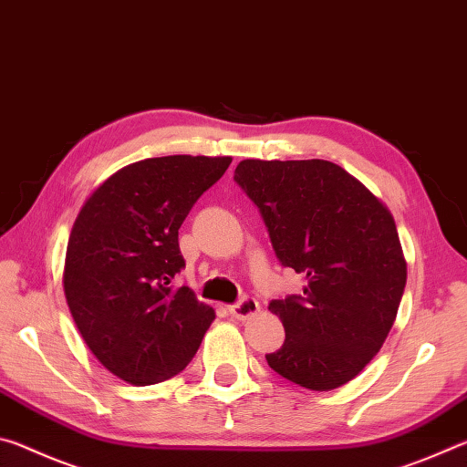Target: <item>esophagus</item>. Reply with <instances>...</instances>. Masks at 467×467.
<instances>
[{
  "instance_id": "esophagus-1",
  "label": "esophagus",
  "mask_w": 467,
  "mask_h": 467,
  "mask_svg": "<svg viewBox=\"0 0 467 467\" xmlns=\"http://www.w3.org/2000/svg\"><path fill=\"white\" fill-rule=\"evenodd\" d=\"M228 311H231V315L234 319L239 321H247L251 317H255V315L259 313V303L255 298L251 296H244L243 300H239V303H234L228 306Z\"/></svg>"
}]
</instances>
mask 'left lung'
Returning a JSON list of instances; mask_svg holds the SVG:
<instances>
[{
  "instance_id": "left-lung-1",
  "label": "left lung",
  "mask_w": 467,
  "mask_h": 467,
  "mask_svg": "<svg viewBox=\"0 0 467 467\" xmlns=\"http://www.w3.org/2000/svg\"><path fill=\"white\" fill-rule=\"evenodd\" d=\"M234 181L270 233L275 257L305 275L275 298L286 339L265 354L288 381L329 391L381 350L406 288V259L383 202L329 161H241Z\"/></svg>"
}]
</instances>
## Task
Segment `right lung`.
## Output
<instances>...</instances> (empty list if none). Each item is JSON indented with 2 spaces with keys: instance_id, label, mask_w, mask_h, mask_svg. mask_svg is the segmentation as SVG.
I'll list each match as a JSON object with an SVG mask.
<instances>
[{
  "instance_id": "add662e5",
  "label": "right lung",
  "mask_w": 467,
  "mask_h": 467,
  "mask_svg": "<svg viewBox=\"0 0 467 467\" xmlns=\"http://www.w3.org/2000/svg\"><path fill=\"white\" fill-rule=\"evenodd\" d=\"M231 156H161L110 175L78 214L63 290L86 346L131 385L179 375L216 319L193 290L175 288L185 267L179 228Z\"/></svg>"
}]
</instances>
